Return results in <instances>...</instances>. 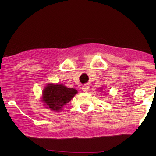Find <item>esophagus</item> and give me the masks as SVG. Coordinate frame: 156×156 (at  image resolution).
<instances>
[{"label":"esophagus","instance_id":"34e87169","mask_svg":"<svg viewBox=\"0 0 156 156\" xmlns=\"http://www.w3.org/2000/svg\"><path fill=\"white\" fill-rule=\"evenodd\" d=\"M83 90L84 92H87L89 90V87L88 85H84L83 87Z\"/></svg>","mask_w":156,"mask_h":156}]
</instances>
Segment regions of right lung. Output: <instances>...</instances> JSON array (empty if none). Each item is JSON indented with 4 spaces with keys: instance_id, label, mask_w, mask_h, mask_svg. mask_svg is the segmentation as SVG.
<instances>
[{
    "instance_id": "add662e5",
    "label": "right lung",
    "mask_w": 156,
    "mask_h": 156,
    "mask_svg": "<svg viewBox=\"0 0 156 156\" xmlns=\"http://www.w3.org/2000/svg\"><path fill=\"white\" fill-rule=\"evenodd\" d=\"M77 93L76 89L61 84H48L43 89L41 100L47 108L59 112Z\"/></svg>"
}]
</instances>
